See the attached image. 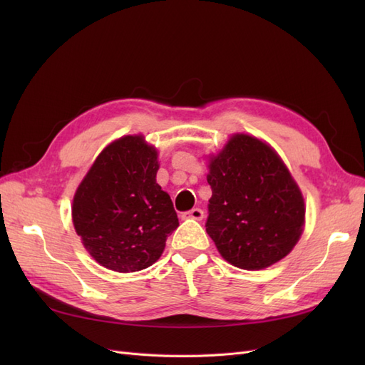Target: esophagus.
<instances>
[{"instance_id": "obj_1", "label": "esophagus", "mask_w": 365, "mask_h": 365, "mask_svg": "<svg viewBox=\"0 0 365 365\" xmlns=\"http://www.w3.org/2000/svg\"><path fill=\"white\" fill-rule=\"evenodd\" d=\"M184 217H189V219H195V220H201L204 217V212L201 208H192L190 212H185Z\"/></svg>"}]
</instances>
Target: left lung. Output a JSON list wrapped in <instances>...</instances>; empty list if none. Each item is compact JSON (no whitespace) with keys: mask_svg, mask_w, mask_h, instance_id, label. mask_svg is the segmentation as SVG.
<instances>
[{"mask_svg":"<svg viewBox=\"0 0 365 365\" xmlns=\"http://www.w3.org/2000/svg\"><path fill=\"white\" fill-rule=\"evenodd\" d=\"M212 187L205 230L237 268H268L288 256L303 233L304 200L269 145L236 134L210 158Z\"/></svg>","mask_w":365,"mask_h":365,"instance_id":"8db88e82","label":"left lung"}]
</instances>
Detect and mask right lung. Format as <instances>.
I'll return each instance as SVG.
<instances>
[{
	"label": "right lung",
	"instance_id": "1",
	"mask_svg": "<svg viewBox=\"0 0 365 365\" xmlns=\"http://www.w3.org/2000/svg\"><path fill=\"white\" fill-rule=\"evenodd\" d=\"M158 152L143 135L121 137L94 161L73 200V224L97 263L117 272L155 263L180 225L157 184Z\"/></svg>",
	"mask_w": 365,
	"mask_h": 365
}]
</instances>
